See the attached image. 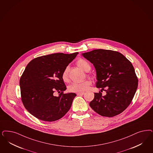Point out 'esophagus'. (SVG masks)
<instances>
[{"label": "esophagus", "instance_id": "1", "mask_svg": "<svg viewBox=\"0 0 153 153\" xmlns=\"http://www.w3.org/2000/svg\"><path fill=\"white\" fill-rule=\"evenodd\" d=\"M85 93L84 92H82V93H78L77 94V95H79V96H81V95H83Z\"/></svg>", "mask_w": 153, "mask_h": 153}]
</instances>
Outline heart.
<instances>
[{
    "mask_svg": "<svg viewBox=\"0 0 153 153\" xmlns=\"http://www.w3.org/2000/svg\"><path fill=\"white\" fill-rule=\"evenodd\" d=\"M77 65L85 72H88L91 68L88 62L81 58L77 61ZM62 77L64 81H67L68 80V68H66L64 70ZM91 84V82L89 79H86L82 82H74L69 86L68 89L70 92L82 93L88 90Z\"/></svg>",
    "mask_w": 153,
    "mask_h": 153,
    "instance_id": "1",
    "label": "heart"
}]
</instances>
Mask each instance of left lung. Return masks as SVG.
<instances>
[{"label":"left lung","instance_id":"obj_1","mask_svg":"<svg viewBox=\"0 0 153 153\" xmlns=\"http://www.w3.org/2000/svg\"><path fill=\"white\" fill-rule=\"evenodd\" d=\"M82 55L95 67L97 88L106 92L104 96L100 91L94 93L90 106L102 116L110 117L121 114L131 103L138 86L132 63L121 53L112 50L97 49Z\"/></svg>","mask_w":153,"mask_h":153}]
</instances>
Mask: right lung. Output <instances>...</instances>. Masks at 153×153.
I'll return each instance as SVG.
<instances>
[{
    "mask_svg": "<svg viewBox=\"0 0 153 153\" xmlns=\"http://www.w3.org/2000/svg\"><path fill=\"white\" fill-rule=\"evenodd\" d=\"M79 53H56L34 58L20 79L22 102L32 115L45 121H56L69 110L75 93H64L62 73ZM55 92L59 94L54 95Z\"/></svg>",
    "mask_w": 153,
    "mask_h": 153,
    "instance_id": "add662e5",
    "label": "right lung"
}]
</instances>
